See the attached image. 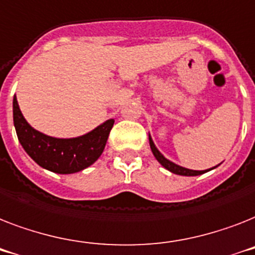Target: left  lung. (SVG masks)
<instances>
[{
  "label": "left lung",
  "mask_w": 255,
  "mask_h": 255,
  "mask_svg": "<svg viewBox=\"0 0 255 255\" xmlns=\"http://www.w3.org/2000/svg\"><path fill=\"white\" fill-rule=\"evenodd\" d=\"M148 140H150V147H151V151L154 154V156L156 158V160L162 164L164 168H167L171 172H174L176 175H183V176H196V175H201L204 174L205 171H195V170H189V168H184V167H180L178 164H175V163L170 162L168 159H166L164 156L162 155L159 152V150L155 147V144L152 142L151 137H148Z\"/></svg>",
  "instance_id": "left-lung-1"
}]
</instances>
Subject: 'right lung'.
<instances>
[{"mask_svg": "<svg viewBox=\"0 0 255 255\" xmlns=\"http://www.w3.org/2000/svg\"><path fill=\"white\" fill-rule=\"evenodd\" d=\"M13 120L22 147L40 167L56 174H73L99 159L115 121L108 120L91 133L70 139L52 138L32 129L22 116L17 97L13 100Z\"/></svg>", "mask_w": 255, "mask_h": 255, "instance_id": "add662e5", "label": "right lung"}]
</instances>
